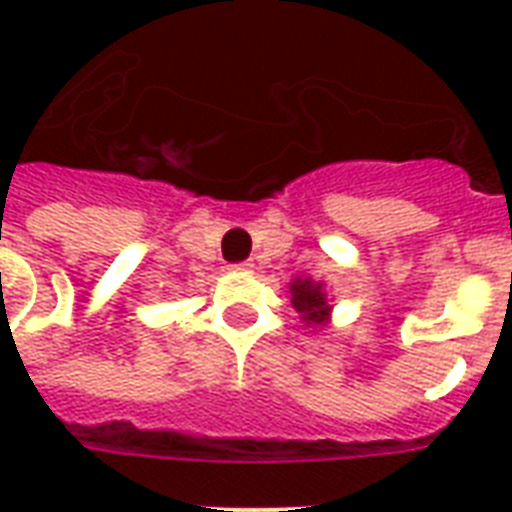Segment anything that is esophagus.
I'll return each instance as SVG.
<instances>
[{
  "mask_svg": "<svg viewBox=\"0 0 512 512\" xmlns=\"http://www.w3.org/2000/svg\"><path fill=\"white\" fill-rule=\"evenodd\" d=\"M251 267H253L251 261H240V264H232V269H237V272H248Z\"/></svg>",
  "mask_w": 512,
  "mask_h": 512,
  "instance_id": "esophagus-1",
  "label": "esophagus"
}]
</instances>
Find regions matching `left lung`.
Here are the masks:
<instances>
[{
	"label": "left lung",
	"mask_w": 512,
	"mask_h": 512,
	"mask_svg": "<svg viewBox=\"0 0 512 512\" xmlns=\"http://www.w3.org/2000/svg\"><path fill=\"white\" fill-rule=\"evenodd\" d=\"M291 296L293 307L301 312V318L307 320V323H312V326L323 323V318H326L328 312L323 285L312 283V280H293Z\"/></svg>",
	"instance_id": "8db88e82"
}]
</instances>
